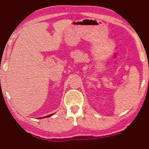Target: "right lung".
Instances as JSON below:
<instances>
[{
  "mask_svg": "<svg viewBox=\"0 0 149 149\" xmlns=\"http://www.w3.org/2000/svg\"><path fill=\"white\" fill-rule=\"evenodd\" d=\"M52 115H53V114H50V115H49V116H45V117H50V116H51ZM44 118V117H43Z\"/></svg>",
  "mask_w": 149,
  "mask_h": 149,
  "instance_id": "add662e5",
  "label": "right lung"
}]
</instances>
